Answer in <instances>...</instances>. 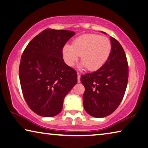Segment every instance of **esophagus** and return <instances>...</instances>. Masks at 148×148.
Listing matches in <instances>:
<instances>
[{
	"label": "esophagus",
	"mask_w": 148,
	"mask_h": 148,
	"mask_svg": "<svg viewBox=\"0 0 148 148\" xmlns=\"http://www.w3.org/2000/svg\"><path fill=\"white\" fill-rule=\"evenodd\" d=\"M77 75H77V81H78V83H80V82H81V75H80V73H79L78 72L77 73Z\"/></svg>",
	"instance_id": "1"
}]
</instances>
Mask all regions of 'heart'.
Segmentation results:
<instances>
[{
	"instance_id": "heart-1",
	"label": "heart",
	"mask_w": 148,
	"mask_h": 148,
	"mask_svg": "<svg viewBox=\"0 0 148 148\" xmlns=\"http://www.w3.org/2000/svg\"><path fill=\"white\" fill-rule=\"evenodd\" d=\"M111 52V42L108 37L98 34H86L73 41L71 46L66 45L63 55L66 64L72 66L80 57L81 65L88 71L100 69L109 59Z\"/></svg>"
}]
</instances>
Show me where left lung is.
Instances as JSON below:
<instances>
[{
  "label": "left lung",
  "instance_id": "1",
  "mask_svg": "<svg viewBox=\"0 0 148 148\" xmlns=\"http://www.w3.org/2000/svg\"><path fill=\"white\" fill-rule=\"evenodd\" d=\"M111 52L103 67L82 75L81 83L85 91L84 108L89 115L101 118L116 110L124 97L129 78V65L122 46L111 37Z\"/></svg>",
  "mask_w": 148,
  "mask_h": 148
}]
</instances>
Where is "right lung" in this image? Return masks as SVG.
<instances>
[{
  "label": "right lung",
  "mask_w": 148,
  "mask_h": 148,
  "mask_svg": "<svg viewBox=\"0 0 148 148\" xmlns=\"http://www.w3.org/2000/svg\"><path fill=\"white\" fill-rule=\"evenodd\" d=\"M75 32L47 29L24 50L19 67L23 96L33 112L54 117L61 112L65 96L77 83V71L65 64L63 48Z\"/></svg>",
  "instance_id": "obj_1"
}]
</instances>
